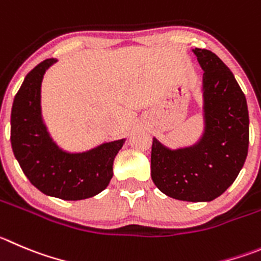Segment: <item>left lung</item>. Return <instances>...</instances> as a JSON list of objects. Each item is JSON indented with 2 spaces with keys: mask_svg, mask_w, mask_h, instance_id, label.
<instances>
[{
  "mask_svg": "<svg viewBox=\"0 0 261 261\" xmlns=\"http://www.w3.org/2000/svg\"><path fill=\"white\" fill-rule=\"evenodd\" d=\"M203 69V133L194 144L176 149L153 138L150 175L171 198L210 202L229 188L248 150V109L245 94L220 58L193 48Z\"/></svg>",
  "mask_w": 261,
  "mask_h": 261,
  "instance_id": "left-lung-1",
  "label": "left lung"
}]
</instances>
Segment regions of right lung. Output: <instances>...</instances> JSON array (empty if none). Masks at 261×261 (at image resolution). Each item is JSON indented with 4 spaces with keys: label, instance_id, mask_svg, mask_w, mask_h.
<instances>
[{
    "label": "right lung",
    "instance_id": "right-lung-1",
    "mask_svg": "<svg viewBox=\"0 0 261 261\" xmlns=\"http://www.w3.org/2000/svg\"><path fill=\"white\" fill-rule=\"evenodd\" d=\"M57 59H46L25 75L11 109V147L29 181L50 197L79 201L108 187L113 161L126 139L85 152H67L54 142L42 117L41 85Z\"/></svg>",
    "mask_w": 261,
    "mask_h": 261
}]
</instances>
